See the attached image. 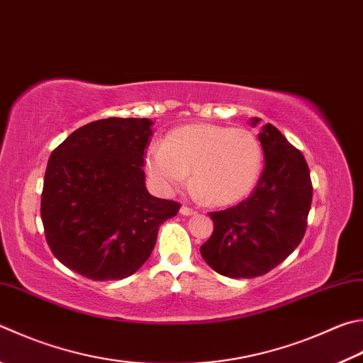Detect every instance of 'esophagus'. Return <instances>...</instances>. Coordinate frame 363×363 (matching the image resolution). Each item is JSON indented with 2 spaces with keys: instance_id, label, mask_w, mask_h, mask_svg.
I'll return each mask as SVG.
<instances>
[{
  "instance_id": "esophagus-1",
  "label": "esophagus",
  "mask_w": 363,
  "mask_h": 363,
  "mask_svg": "<svg viewBox=\"0 0 363 363\" xmlns=\"http://www.w3.org/2000/svg\"><path fill=\"white\" fill-rule=\"evenodd\" d=\"M195 213H196V209H194V208H189V206H182L181 208V214L182 216H192Z\"/></svg>"
}]
</instances>
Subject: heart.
Wrapping results in <instances>:
<instances>
[{"mask_svg": "<svg viewBox=\"0 0 363 363\" xmlns=\"http://www.w3.org/2000/svg\"><path fill=\"white\" fill-rule=\"evenodd\" d=\"M263 163L262 144L247 128L195 123L176 128L146 150V168L163 190L192 171V186L211 204L235 203L252 190Z\"/></svg>", "mask_w": 363, "mask_h": 363, "instance_id": "heart-1", "label": "heart"}]
</instances>
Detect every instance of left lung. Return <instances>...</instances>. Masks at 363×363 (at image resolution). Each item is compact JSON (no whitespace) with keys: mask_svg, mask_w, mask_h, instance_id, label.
<instances>
[{"mask_svg":"<svg viewBox=\"0 0 363 363\" xmlns=\"http://www.w3.org/2000/svg\"><path fill=\"white\" fill-rule=\"evenodd\" d=\"M259 118H254V125ZM259 140L263 173L249 199L209 213L213 235L200 247L208 265L227 278H257L284 262L308 227L313 182L305 157L272 123Z\"/></svg>","mask_w":363,"mask_h":363,"instance_id":"left-lung-1","label":"left lung"}]
</instances>
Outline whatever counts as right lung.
<instances>
[{
    "label": "right lung",
    "mask_w": 363,
    "mask_h": 363,
    "mask_svg": "<svg viewBox=\"0 0 363 363\" xmlns=\"http://www.w3.org/2000/svg\"><path fill=\"white\" fill-rule=\"evenodd\" d=\"M150 127L149 118H101L52 150L41 195L45 240L84 278L117 281L138 272L162 223L181 208L144 184Z\"/></svg>",
    "instance_id": "1"
}]
</instances>
